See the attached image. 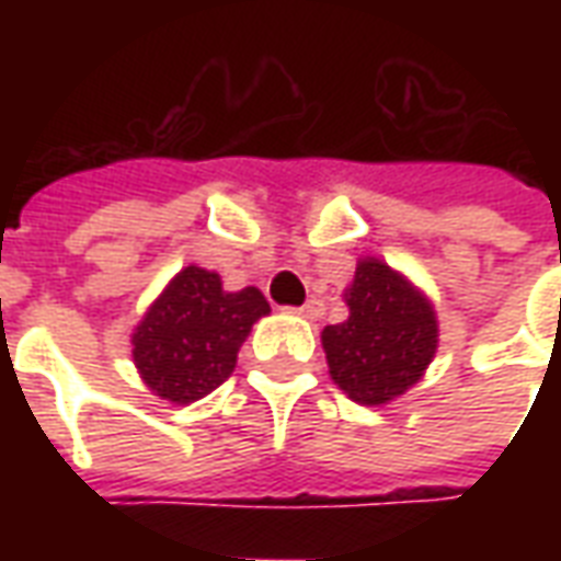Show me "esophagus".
<instances>
[{"label":"esophagus","instance_id":"1","mask_svg":"<svg viewBox=\"0 0 561 561\" xmlns=\"http://www.w3.org/2000/svg\"><path fill=\"white\" fill-rule=\"evenodd\" d=\"M294 312H297V316L312 318V321H316V318L324 316V304H321V300H309V304H304L300 309H294Z\"/></svg>","mask_w":561,"mask_h":561}]
</instances>
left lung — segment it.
Wrapping results in <instances>:
<instances>
[{
  "instance_id": "left-lung-1",
  "label": "left lung",
  "mask_w": 561,
  "mask_h": 561,
  "mask_svg": "<svg viewBox=\"0 0 561 561\" xmlns=\"http://www.w3.org/2000/svg\"><path fill=\"white\" fill-rule=\"evenodd\" d=\"M348 318L321 333L330 378L348 400L385 405L414 388L438 348L426 294L378 257H364L345 291Z\"/></svg>"
}]
</instances>
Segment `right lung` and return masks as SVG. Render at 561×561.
<instances>
[{
	"label": "right lung",
	"instance_id": "obj_1",
	"mask_svg": "<svg viewBox=\"0 0 561 561\" xmlns=\"http://www.w3.org/2000/svg\"><path fill=\"white\" fill-rule=\"evenodd\" d=\"M267 312L257 288L225 291L219 273L183 267L131 333L144 385L176 405L207 397L231 376L240 345Z\"/></svg>",
	"mask_w": 561,
	"mask_h": 561
}]
</instances>
